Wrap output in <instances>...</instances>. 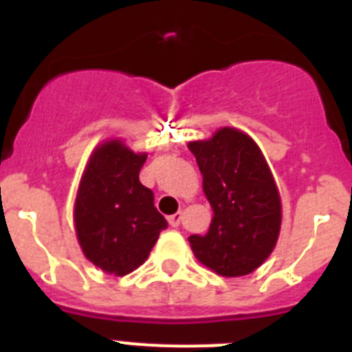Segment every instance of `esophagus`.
I'll return each mask as SVG.
<instances>
[{
  "label": "esophagus",
  "mask_w": 352,
  "mask_h": 352,
  "mask_svg": "<svg viewBox=\"0 0 352 352\" xmlns=\"http://www.w3.org/2000/svg\"><path fill=\"white\" fill-rule=\"evenodd\" d=\"M167 222H169L173 227H178L179 222H182V211H178V213H174V214H170V217H167Z\"/></svg>",
  "instance_id": "obj_1"
}]
</instances>
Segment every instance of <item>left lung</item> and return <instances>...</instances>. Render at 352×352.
I'll use <instances>...</instances> for the list:
<instances>
[{"label": "left lung", "mask_w": 352, "mask_h": 352, "mask_svg": "<svg viewBox=\"0 0 352 352\" xmlns=\"http://www.w3.org/2000/svg\"><path fill=\"white\" fill-rule=\"evenodd\" d=\"M188 149L213 208L206 234L188 238L192 250L219 275H248L268 259L280 231V195L272 170L256 142L234 129L190 142Z\"/></svg>", "instance_id": "8db88e82"}]
</instances>
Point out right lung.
Listing matches in <instances>:
<instances>
[{"mask_svg":"<svg viewBox=\"0 0 352 352\" xmlns=\"http://www.w3.org/2000/svg\"><path fill=\"white\" fill-rule=\"evenodd\" d=\"M144 162L123 142H105L89 158L77 194L74 219L84 256L118 276L138 270L167 229L153 192L139 182Z\"/></svg>","mask_w":352,"mask_h":352,"instance_id":"obj_1","label":"right lung"}]
</instances>
